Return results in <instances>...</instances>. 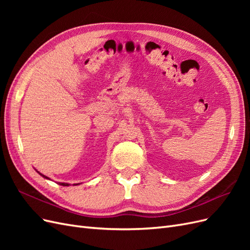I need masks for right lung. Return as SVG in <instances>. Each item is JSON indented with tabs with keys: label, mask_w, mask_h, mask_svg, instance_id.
Returning <instances> with one entry per match:
<instances>
[{
	"label": "right lung",
	"mask_w": 250,
	"mask_h": 250,
	"mask_svg": "<svg viewBox=\"0 0 250 250\" xmlns=\"http://www.w3.org/2000/svg\"><path fill=\"white\" fill-rule=\"evenodd\" d=\"M37 172H39V171H37ZM40 173V172H39ZM41 174V175L42 176V177H44V178H47V179H50L49 177H47V176H44L43 175V174H42V173H40ZM59 185H62V186H63V187H67V186H70L69 184H65V183H59ZM75 185V184H74ZM77 185H79V184H76V185H75V186H77Z\"/></svg>",
	"instance_id": "right-lung-1"
}]
</instances>
